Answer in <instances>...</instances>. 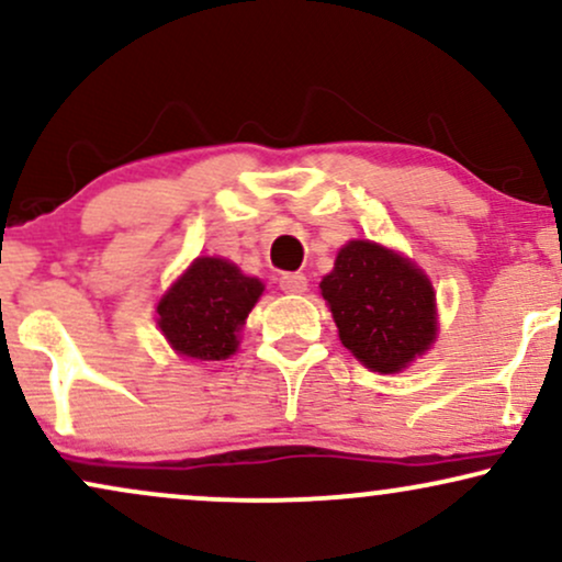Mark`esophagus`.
Masks as SVG:
<instances>
[{"label":"esophagus","mask_w":562,"mask_h":562,"mask_svg":"<svg viewBox=\"0 0 562 562\" xmlns=\"http://www.w3.org/2000/svg\"><path fill=\"white\" fill-rule=\"evenodd\" d=\"M280 288L285 290V293H303V290H306V274H301V272L282 274Z\"/></svg>","instance_id":"esophagus-1"}]
</instances>
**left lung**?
I'll return each mask as SVG.
<instances>
[{
    "instance_id": "obj_1",
    "label": "left lung",
    "mask_w": 562,
    "mask_h": 562,
    "mask_svg": "<svg viewBox=\"0 0 562 562\" xmlns=\"http://www.w3.org/2000/svg\"><path fill=\"white\" fill-rule=\"evenodd\" d=\"M344 346L375 372H398L434 344L436 295L412 261L370 240L340 248L319 282Z\"/></svg>"
}]
</instances>
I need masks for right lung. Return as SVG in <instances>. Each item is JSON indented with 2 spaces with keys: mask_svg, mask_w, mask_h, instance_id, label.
<instances>
[{
  "mask_svg": "<svg viewBox=\"0 0 562 562\" xmlns=\"http://www.w3.org/2000/svg\"><path fill=\"white\" fill-rule=\"evenodd\" d=\"M263 285L224 259H198L158 303V325L173 351L200 362L235 353L237 333Z\"/></svg>",
  "mask_w": 562,
  "mask_h": 562,
  "instance_id": "add662e5",
  "label": "right lung"
}]
</instances>
